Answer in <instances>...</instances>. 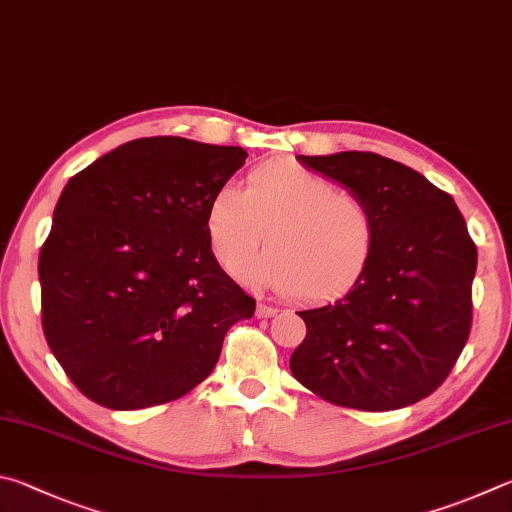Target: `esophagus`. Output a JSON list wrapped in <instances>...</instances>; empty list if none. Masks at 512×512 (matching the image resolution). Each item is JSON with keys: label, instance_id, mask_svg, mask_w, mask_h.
<instances>
[{"label": "esophagus", "instance_id": "1", "mask_svg": "<svg viewBox=\"0 0 512 512\" xmlns=\"http://www.w3.org/2000/svg\"><path fill=\"white\" fill-rule=\"evenodd\" d=\"M276 308H272V306H265V303H258L256 306V317L258 319H270V317H274L276 315Z\"/></svg>", "mask_w": 512, "mask_h": 512}]
</instances>
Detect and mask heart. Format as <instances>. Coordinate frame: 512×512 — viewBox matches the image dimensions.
<instances>
[{
	"instance_id": "obj_1",
	"label": "heart",
	"mask_w": 512,
	"mask_h": 512,
	"mask_svg": "<svg viewBox=\"0 0 512 512\" xmlns=\"http://www.w3.org/2000/svg\"><path fill=\"white\" fill-rule=\"evenodd\" d=\"M204 227L213 256L227 272L249 261L265 233L267 254L247 276L310 303L351 290L378 242L375 215L360 195L294 161L254 168L245 191L220 186L206 204Z\"/></svg>"
}]
</instances>
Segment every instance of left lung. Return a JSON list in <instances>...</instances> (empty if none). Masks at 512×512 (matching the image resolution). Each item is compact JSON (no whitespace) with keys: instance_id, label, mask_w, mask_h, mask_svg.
Masks as SVG:
<instances>
[{"instance_id":"1","label":"left lung","mask_w":512,"mask_h":512,"mask_svg":"<svg viewBox=\"0 0 512 512\" xmlns=\"http://www.w3.org/2000/svg\"><path fill=\"white\" fill-rule=\"evenodd\" d=\"M371 206L378 242L346 297L301 310L290 357L303 387L339 407L391 411L441 387L472 326L477 247L452 195L375 152L297 157Z\"/></svg>"}]
</instances>
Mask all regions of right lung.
<instances>
[{
    "instance_id": "add662e5",
    "label": "right lung",
    "mask_w": 512,
    "mask_h": 512,
    "mask_svg": "<svg viewBox=\"0 0 512 512\" xmlns=\"http://www.w3.org/2000/svg\"><path fill=\"white\" fill-rule=\"evenodd\" d=\"M238 146L123 143L62 188L38 263L42 330L69 380L107 409L182 398L256 301L215 261L206 204L245 164Z\"/></svg>"
}]
</instances>
